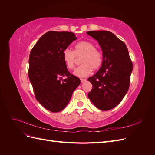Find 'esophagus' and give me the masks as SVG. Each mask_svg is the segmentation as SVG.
<instances>
[{
    "label": "esophagus",
    "mask_w": 155,
    "mask_h": 155,
    "mask_svg": "<svg viewBox=\"0 0 155 155\" xmlns=\"http://www.w3.org/2000/svg\"><path fill=\"white\" fill-rule=\"evenodd\" d=\"M80 80H81V82L83 83V82L86 81V79H80Z\"/></svg>",
    "instance_id": "1"
}]
</instances>
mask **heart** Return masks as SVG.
<instances>
[{
	"instance_id": "heart-1",
	"label": "heart",
	"mask_w": 155,
	"mask_h": 155,
	"mask_svg": "<svg viewBox=\"0 0 155 155\" xmlns=\"http://www.w3.org/2000/svg\"><path fill=\"white\" fill-rule=\"evenodd\" d=\"M76 57H81V65L74 70V74L79 78L89 76L92 69H98L102 64L101 52L96 48L94 44L88 41L79 42L75 46L74 51L68 48L63 50V59L68 70H73L75 68Z\"/></svg>"
}]
</instances>
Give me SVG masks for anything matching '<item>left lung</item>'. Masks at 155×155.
<instances>
[{"label": "left lung", "instance_id": "8db88e82", "mask_svg": "<svg viewBox=\"0 0 155 155\" xmlns=\"http://www.w3.org/2000/svg\"><path fill=\"white\" fill-rule=\"evenodd\" d=\"M103 51L102 64L88 81L92 85L88 97L97 109L109 110L118 105L127 92L133 63L122 41L109 31H90Z\"/></svg>", "mask_w": 155, "mask_h": 155}]
</instances>
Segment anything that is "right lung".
<instances>
[{"label":"right lung","mask_w":155,"mask_h":155,"mask_svg":"<svg viewBox=\"0 0 155 155\" xmlns=\"http://www.w3.org/2000/svg\"><path fill=\"white\" fill-rule=\"evenodd\" d=\"M76 39L72 32L50 31L30 51L28 76L36 100L52 112L66 107L81 82L68 71L63 59V50Z\"/></svg>","instance_id":"1"}]
</instances>
